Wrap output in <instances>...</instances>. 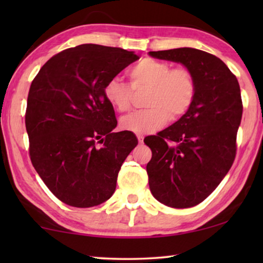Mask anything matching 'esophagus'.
<instances>
[{"label":"esophagus","instance_id":"34e87169","mask_svg":"<svg viewBox=\"0 0 263 263\" xmlns=\"http://www.w3.org/2000/svg\"><path fill=\"white\" fill-rule=\"evenodd\" d=\"M137 138H138V141H139L140 144L141 142H144V136L142 135H137Z\"/></svg>","mask_w":263,"mask_h":263}]
</instances>
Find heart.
Here are the masks:
<instances>
[{
  "label": "heart",
  "mask_w": 263,
  "mask_h": 263,
  "mask_svg": "<svg viewBox=\"0 0 263 263\" xmlns=\"http://www.w3.org/2000/svg\"><path fill=\"white\" fill-rule=\"evenodd\" d=\"M131 86L135 90H146L147 109L136 111L121 119L124 130L144 135L162 126L169 118L179 119L193 105L197 83L191 70L183 66L172 67L167 61L146 58L128 70ZM106 101L119 111L125 112L132 106L130 87L118 79H111L104 87Z\"/></svg>",
  "instance_id": "b5f03b06"
}]
</instances>
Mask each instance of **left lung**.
<instances>
[{"mask_svg":"<svg viewBox=\"0 0 263 263\" xmlns=\"http://www.w3.org/2000/svg\"><path fill=\"white\" fill-rule=\"evenodd\" d=\"M191 70L197 92L191 108L157 136L145 138L152 151L146 166L151 193L164 205L184 209L215 190L237 154L242 101L235 75L219 58L190 47L149 52Z\"/></svg>","mask_w":263,"mask_h":263,"instance_id":"8db88e82","label":"left lung"}]
</instances>
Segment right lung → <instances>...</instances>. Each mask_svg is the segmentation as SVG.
<instances>
[{"label":"right lung","instance_id":"1","mask_svg":"<svg viewBox=\"0 0 263 263\" xmlns=\"http://www.w3.org/2000/svg\"><path fill=\"white\" fill-rule=\"evenodd\" d=\"M139 59L118 47L83 44L53 55L31 83L25 112L33 167L58 199L99 205L112 196L124 160L138 145L117 126L105 84Z\"/></svg>","mask_w":263,"mask_h":263}]
</instances>
